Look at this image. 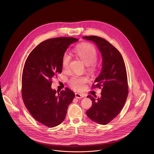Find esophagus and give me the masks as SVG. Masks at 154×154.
Listing matches in <instances>:
<instances>
[{"label":"esophagus","mask_w":154,"mask_h":154,"mask_svg":"<svg viewBox=\"0 0 154 154\" xmlns=\"http://www.w3.org/2000/svg\"><path fill=\"white\" fill-rule=\"evenodd\" d=\"M75 96L76 98H78V99H81V98H82V97H84V96L83 95H82L81 94H79V93H76L75 94Z\"/></svg>","instance_id":"1"}]
</instances>
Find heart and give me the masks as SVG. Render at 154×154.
<instances>
[{
  "mask_svg": "<svg viewBox=\"0 0 154 154\" xmlns=\"http://www.w3.org/2000/svg\"><path fill=\"white\" fill-rule=\"evenodd\" d=\"M75 54L87 65L88 70L91 73H95L97 70V66L95 62L97 58V52L95 47L88 43L78 45L74 49ZM72 59L70 54L65 52L62 59V66L64 70L69 69ZM87 82V79L85 77L73 75L69 80L70 86L75 90H81L84 88Z\"/></svg>",
  "mask_w": 154,
  "mask_h": 154,
  "instance_id": "1",
  "label": "heart"
}]
</instances>
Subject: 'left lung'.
<instances>
[{
	"instance_id": "1",
	"label": "left lung",
	"mask_w": 154,
	"mask_h": 154,
	"mask_svg": "<svg viewBox=\"0 0 154 154\" xmlns=\"http://www.w3.org/2000/svg\"><path fill=\"white\" fill-rule=\"evenodd\" d=\"M92 41L102 55L101 72L95 80L92 88L102 89L101 97L96 100L87 97L92 105L86 112L88 117L99 124L106 125L117 116L122 109L128 95L127 73L121 53L109 42L95 36L82 37Z\"/></svg>"
}]
</instances>
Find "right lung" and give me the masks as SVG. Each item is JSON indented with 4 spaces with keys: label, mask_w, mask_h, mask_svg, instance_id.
I'll return each mask as SVG.
<instances>
[{
    "label": "right lung",
    "mask_w": 154,
    "mask_h": 154,
    "mask_svg": "<svg viewBox=\"0 0 154 154\" xmlns=\"http://www.w3.org/2000/svg\"><path fill=\"white\" fill-rule=\"evenodd\" d=\"M74 37L46 40L31 51L23 66L22 97L26 109L38 122L53 128L66 117L69 105L75 95L69 88L58 92L52 89V79L61 73L62 59Z\"/></svg>",
    "instance_id": "obj_1"
}]
</instances>
